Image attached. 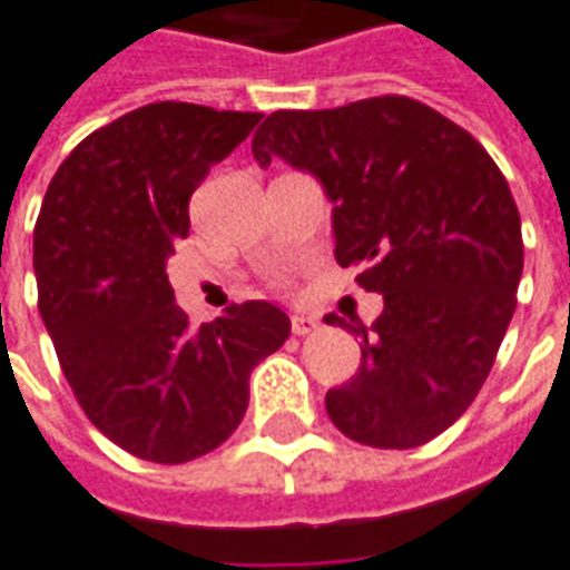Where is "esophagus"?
Masks as SVG:
<instances>
[{
    "label": "esophagus",
    "mask_w": 570,
    "mask_h": 570,
    "mask_svg": "<svg viewBox=\"0 0 570 570\" xmlns=\"http://www.w3.org/2000/svg\"><path fill=\"white\" fill-rule=\"evenodd\" d=\"M289 326H293L296 336H308V333H314V330L321 326V321H317L314 314H293V317H289Z\"/></svg>",
    "instance_id": "1"
}]
</instances>
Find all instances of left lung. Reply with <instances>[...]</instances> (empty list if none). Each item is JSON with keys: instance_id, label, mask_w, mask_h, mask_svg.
<instances>
[{"instance_id": "obj_1", "label": "left lung", "mask_w": 570, "mask_h": 570, "mask_svg": "<svg viewBox=\"0 0 570 570\" xmlns=\"http://www.w3.org/2000/svg\"><path fill=\"white\" fill-rule=\"evenodd\" d=\"M253 157L321 178L333 200L336 262L382 293L361 367L326 392L342 435L407 451L475 401L515 312L524 244L519 206L491 154L423 101L364 98L333 110H274Z\"/></svg>"}]
</instances>
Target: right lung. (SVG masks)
I'll return each instance as SVG.
<instances>
[{
  "label": "right lung",
  "instance_id": "1",
  "mask_svg": "<svg viewBox=\"0 0 570 570\" xmlns=\"http://www.w3.org/2000/svg\"><path fill=\"white\" fill-rule=\"evenodd\" d=\"M262 114L157 101L95 129L58 166L33 230L39 314L79 407L114 444L178 465L240 425L249 373L289 336L268 302L190 330L166 258L190 194Z\"/></svg>",
  "mask_w": 570,
  "mask_h": 570
}]
</instances>
